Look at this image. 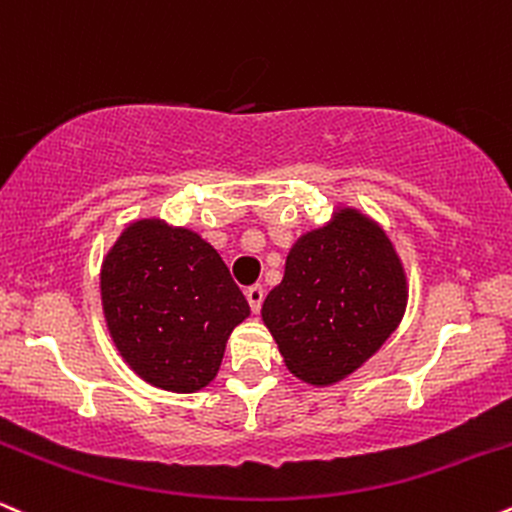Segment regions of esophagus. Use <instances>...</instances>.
Returning a JSON list of instances; mask_svg holds the SVG:
<instances>
[{"instance_id": "1", "label": "esophagus", "mask_w": 512, "mask_h": 512, "mask_svg": "<svg viewBox=\"0 0 512 512\" xmlns=\"http://www.w3.org/2000/svg\"><path fill=\"white\" fill-rule=\"evenodd\" d=\"M244 294H246V302H249V306H251V311L258 314V311H261V304H263V287L254 285V287H249Z\"/></svg>"}]
</instances>
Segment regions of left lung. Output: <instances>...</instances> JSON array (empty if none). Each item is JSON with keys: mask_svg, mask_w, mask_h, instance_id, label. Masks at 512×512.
Masks as SVG:
<instances>
[{"mask_svg": "<svg viewBox=\"0 0 512 512\" xmlns=\"http://www.w3.org/2000/svg\"><path fill=\"white\" fill-rule=\"evenodd\" d=\"M405 306V268L388 234L340 208L294 242L261 316L294 376L333 386L381 350Z\"/></svg>", "mask_w": 512, "mask_h": 512, "instance_id": "1", "label": "left lung"}]
</instances>
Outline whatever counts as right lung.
Wrapping results in <instances>:
<instances>
[{
    "instance_id": "obj_1",
    "label": "right lung",
    "mask_w": 512,
    "mask_h": 512,
    "mask_svg": "<svg viewBox=\"0 0 512 512\" xmlns=\"http://www.w3.org/2000/svg\"><path fill=\"white\" fill-rule=\"evenodd\" d=\"M102 311L124 362L150 386L196 393L249 316L218 251L186 227L136 220L100 270Z\"/></svg>"
}]
</instances>
